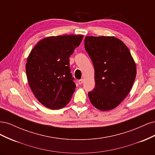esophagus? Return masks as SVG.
<instances>
[{
  "label": "esophagus",
  "instance_id": "1",
  "mask_svg": "<svg viewBox=\"0 0 155 155\" xmlns=\"http://www.w3.org/2000/svg\"><path fill=\"white\" fill-rule=\"evenodd\" d=\"M83 81H84L83 79H79V80L78 81V83L79 84V85H81V84L83 83Z\"/></svg>",
  "mask_w": 155,
  "mask_h": 155
}]
</instances>
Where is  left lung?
I'll list each match as a JSON object with an SVG mask.
<instances>
[{"label":"left lung","instance_id":"left-lung-1","mask_svg":"<svg viewBox=\"0 0 155 155\" xmlns=\"http://www.w3.org/2000/svg\"><path fill=\"white\" fill-rule=\"evenodd\" d=\"M85 48L95 72V88L88 93L89 100L100 110L113 109L133 87L137 74L134 61L127 46L112 36H87Z\"/></svg>","mask_w":155,"mask_h":155}]
</instances>
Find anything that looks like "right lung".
Masks as SVG:
<instances>
[{
    "label": "right lung",
    "mask_w": 155,
    "mask_h": 155,
    "mask_svg": "<svg viewBox=\"0 0 155 155\" xmlns=\"http://www.w3.org/2000/svg\"><path fill=\"white\" fill-rule=\"evenodd\" d=\"M83 38L81 35L51 36L39 41L27 59L28 81L38 101L48 109L66 106L76 88L69 58Z\"/></svg>",
    "instance_id": "add662e5"
}]
</instances>
